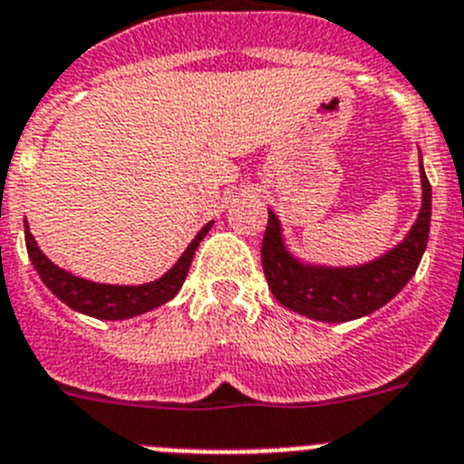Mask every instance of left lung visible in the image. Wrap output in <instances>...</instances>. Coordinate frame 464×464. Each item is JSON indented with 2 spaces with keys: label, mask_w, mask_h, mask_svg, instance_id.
<instances>
[{
  "label": "left lung",
  "mask_w": 464,
  "mask_h": 464,
  "mask_svg": "<svg viewBox=\"0 0 464 464\" xmlns=\"http://www.w3.org/2000/svg\"><path fill=\"white\" fill-rule=\"evenodd\" d=\"M420 169V211L407 237L391 251L362 265L332 267L306 262L288 248L283 225L269 208L267 229L262 239V269L269 290L278 304L306 315L311 321L348 323L358 321L388 304L416 274L425 253L432 218V188L423 169V155L418 150Z\"/></svg>",
  "instance_id": "1"
}]
</instances>
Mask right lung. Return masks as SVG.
Listing matches in <instances>:
<instances>
[{
  "label": "right lung",
  "mask_w": 464,
  "mask_h": 464,
  "mask_svg": "<svg viewBox=\"0 0 464 464\" xmlns=\"http://www.w3.org/2000/svg\"><path fill=\"white\" fill-rule=\"evenodd\" d=\"M211 223L204 225L197 232L195 239L188 244L181 257L171 265L160 278L150 283H139V285H111V283H94L88 278L73 276L67 269L57 267L55 262L46 257V253L41 251L36 239L32 237L30 225L24 220V244H27V256H30L32 265H34L36 274L41 281L46 283V288L55 295L57 299H63L69 309L79 311V314L92 315L100 321H125V318H134L146 311H153L158 306L167 304L169 299L176 297V293L181 290L183 281L188 276L190 262L195 257L197 246L207 237L211 229Z\"/></svg>",
  "instance_id": "add662e5"
}]
</instances>
